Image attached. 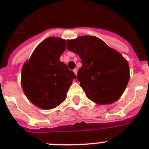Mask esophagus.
Listing matches in <instances>:
<instances>
[{
	"instance_id": "esophagus-1",
	"label": "esophagus",
	"mask_w": 149,
	"mask_h": 149,
	"mask_svg": "<svg viewBox=\"0 0 149 149\" xmlns=\"http://www.w3.org/2000/svg\"><path fill=\"white\" fill-rule=\"evenodd\" d=\"M77 71H78V70H77V69H74V70H73V72H74V73L76 75L77 74Z\"/></svg>"
}]
</instances>
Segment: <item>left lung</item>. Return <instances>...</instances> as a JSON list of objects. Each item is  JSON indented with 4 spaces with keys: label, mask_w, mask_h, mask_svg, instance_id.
Here are the masks:
<instances>
[{
    "label": "left lung",
    "mask_w": 149,
    "mask_h": 149,
    "mask_svg": "<svg viewBox=\"0 0 149 149\" xmlns=\"http://www.w3.org/2000/svg\"><path fill=\"white\" fill-rule=\"evenodd\" d=\"M66 47L81 59L77 79L89 99L106 105L121 97L129 81L130 70L119 52L93 36L67 40Z\"/></svg>",
    "instance_id": "1"
}]
</instances>
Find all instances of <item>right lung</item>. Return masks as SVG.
Returning a JSON list of instances; mask_svg holds the SVG:
<instances>
[{"label":"right lung","instance_id":"add662e5","mask_svg":"<svg viewBox=\"0 0 149 149\" xmlns=\"http://www.w3.org/2000/svg\"><path fill=\"white\" fill-rule=\"evenodd\" d=\"M66 42L49 37L36 48L22 66L21 84L27 98L42 110L58 107L66 98L72 80L77 78L59 60Z\"/></svg>","mask_w":149,"mask_h":149}]
</instances>
